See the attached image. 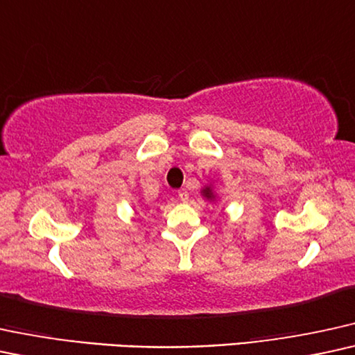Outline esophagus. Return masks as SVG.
<instances>
[{
  "label": "esophagus",
  "instance_id": "1",
  "mask_svg": "<svg viewBox=\"0 0 355 355\" xmlns=\"http://www.w3.org/2000/svg\"><path fill=\"white\" fill-rule=\"evenodd\" d=\"M188 191L185 190V188H182V190H178V198H180V201H183V203H187L188 201Z\"/></svg>",
  "mask_w": 355,
  "mask_h": 355
}]
</instances>
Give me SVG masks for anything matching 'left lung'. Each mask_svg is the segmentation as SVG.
<instances>
[{"label": "left lung", "instance_id": "obj_1", "mask_svg": "<svg viewBox=\"0 0 355 355\" xmlns=\"http://www.w3.org/2000/svg\"><path fill=\"white\" fill-rule=\"evenodd\" d=\"M201 195H203L205 198L208 200V201H214V200H216V193H214L213 187H211V185H206V187L203 188V190H201Z\"/></svg>", "mask_w": 355, "mask_h": 355}]
</instances>
